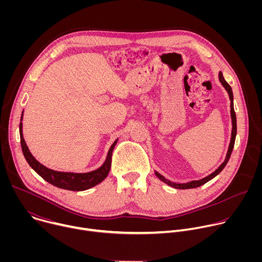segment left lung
I'll use <instances>...</instances> for the list:
<instances>
[{
    "mask_svg": "<svg viewBox=\"0 0 262 262\" xmlns=\"http://www.w3.org/2000/svg\"><path fill=\"white\" fill-rule=\"evenodd\" d=\"M219 80L220 82L222 83L223 87L226 89V91L228 92L229 94V98H230V114H231V120H232V132H231V140H230V144H229V147H228V151H227V155H226V159L225 161H224L222 163V165L214 171L212 172L211 174H209L208 176L202 178V179H199V180H193V181H190V182H186V183H176V182H172L170 180H168L167 178H165L163 175H161L159 172H155L156 175L162 180L164 181L165 183H167L168 185L172 186V188H175V189H179V190H185V189H194V188H198V186H201L203 185L204 183H206L207 181L211 180L213 177H215L224 168H225V166L227 165L229 159H230V156L232 154V150H233V146H234V142H235V137H236V115H235V112H234V107H233V93H232V89L231 87L229 86V84L225 81V79H224L223 77V73L220 71L219 72Z\"/></svg>",
    "mask_w": 262,
    "mask_h": 262,
    "instance_id": "8db88e82",
    "label": "left lung"
}]
</instances>
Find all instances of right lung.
I'll use <instances>...</instances> for the list:
<instances>
[{
    "label": "right lung",
    "instance_id": "obj_1",
    "mask_svg": "<svg viewBox=\"0 0 262 262\" xmlns=\"http://www.w3.org/2000/svg\"><path fill=\"white\" fill-rule=\"evenodd\" d=\"M21 120H23V115H21L20 121ZM19 136H20V145L23 149V154L26 161L30 165V167L37 174L40 175L46 181L57 186V188L68 190V191H85L93 188L94 185L100 183L103 179H105L111 169L112 152H113V149L118 141L116 140L110 147L106 159L101 167L87 173H70V172H59V171H54L52 169H49L46 166L41 165L32 156L23 136L21 122L19 123Z\"/></svg>",
    "mask_w": 262,
    "mask_h": 262
}]
</instances>
